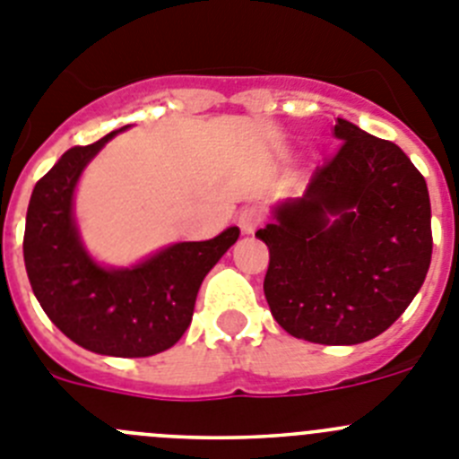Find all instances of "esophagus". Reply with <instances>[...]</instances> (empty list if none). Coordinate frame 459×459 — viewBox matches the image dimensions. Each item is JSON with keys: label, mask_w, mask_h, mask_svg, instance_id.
Here are the masks:
<instances>
[{"label": "esophagus", "mask_w": 459, "mask_h": 459, "mask_svg": "<svg viewBox=\"0 0 459 459\" xmlns=\"http://www.w3.org/2000/svg\"><path fill=\"white\" fill-rule=\"evenodd\" d=\"M265 221V212L258 205H249V208H242L238 214V224L242 229V233L251 235L260 224Z\"/></svg>", "instance_id": "34e87169"}]
</instances>
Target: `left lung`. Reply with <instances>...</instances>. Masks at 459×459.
I'll return each instance as SVG.
<instances>
[{"label":"left lung","mask_w":459,"mask_h":459,"mask_svg":"<svg viewBox=\"0 0 459 459\" xmlns=\"http://www.w3.org/2000/svg\"><path fill=\"white\" fill-rule=\"evenodd\" d=\"M341 142L307 192L260 229L270 249L267 304L290 336L357 345L394 325L432 258L430 196L394 142L338 118Z\"/></svg>","instance_id":"8db88e82"}]
</instances>
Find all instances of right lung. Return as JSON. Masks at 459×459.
<instances>
[{
	"instance_id": "1",
	"label": "right lung",
	"mask_w": 459,
	"mask_h": 459,
	"mask_svg": "<svg viewBox=\"0 0 459 459\" xmlns=\"http://www.w3.org/2000/svg\"><path fill=\"white\" fill-rule=\"evenodd\" d=\"M117 132L65 151L36 183L24 226V267L43 311L70 341L107 357H151L180 341L205 274L235 245L239 229L171 245L130 270L98 265L80 242L73 194L89 160Z\"/></svg>"
}]
</instances>
